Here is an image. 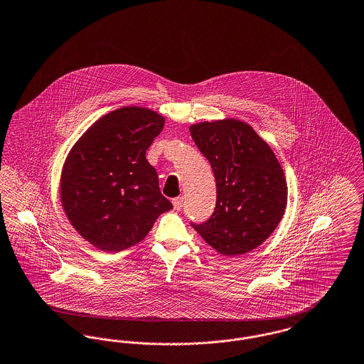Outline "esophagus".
Returning <instances> with one entry per match:
<instances>
[{
	"label": "esophagus",
	"mask_w": 364,
	"mask_h": 364,
	"mask_svg": "<svg viewBox=\"0 0 364 364\" xmlns=\"http://www.w3.org/2000/svg\"><path fill=\"white\" fill-rule=\"evenodd\" d=\"M183 203H184V198L183 196H178V198L173 199V206H174L176 210H180L183 208Z\"/></svg>",
	"instance_id": "esophagus-1"
}]
</instances>
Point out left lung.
I'll return each mask as SVG.
<instances>
[{
  "mask_svg": "<svg viewBox=\"0 0 364 364\" xmlns=\"http://www.w3.org/2000/svg\"><path fill=\"white\" fill-rule=\"evenodd\" d=\"M190 132L210 162L217 187L214 213L191 225L220 255L256 249L275 231L287 203L284 173L274 151L237 119L195 124Z\"/></svg>",
  "mask_w": 364,
  "mask_h": 364,
  "instance_id": "8db88e82",
  "label": "left lung"
}]
</instances>
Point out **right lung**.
Instances as JSON below:
<instances>
[{
    "label": "right lung",
    "mask_w": 364,
    "mask_h": 364,
    "mask_svg": "<svg viewBox=\"0 0 364 364\" xmlns=\"http://www.w3.org/2000/svg\"><path fill=\"white\" fill-rule=\"evenodd\" d=\"M165 118L122 107L97 119L65 158L60 199L77 232L105 252H122L149 234L173 205L146 158Z\"/></svg>",
    "instance_id": "right-lung-1"
}]
</instances>
